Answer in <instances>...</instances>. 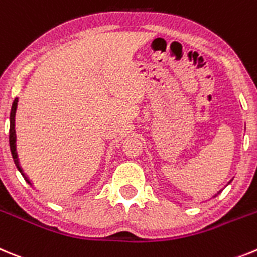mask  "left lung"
<instances>
[{"mask_svg":"<svg viewBox=\"0 0 257 257\" xmlns=\"http://www.w3.org/2000/svg\"><path fill=\"white\" fill-rule=\"evenodd\" d=\"M244 129H246V128H244ZM232 180H233V178H232V179L229 180V182H228V183H226V186H228V184H230V182H232ZM226 186H225V187H226ZM225 187H224V188H225ZM224 188H223V189H224ZM223 189H219V191L216 192V193H215V195H212V196H211V198L216 197V196H218L219 193H221V191H223ZM169 200H170V198H169ZM205 201H206V200H202V201H201V202H205ZM173 202H175V203H179V201H177V200H174V198H173Z\"/></svg>","mask_w":257,"mask_h":257,"instance_id":"left-lung-1","label":"left lung"}]
</instances>
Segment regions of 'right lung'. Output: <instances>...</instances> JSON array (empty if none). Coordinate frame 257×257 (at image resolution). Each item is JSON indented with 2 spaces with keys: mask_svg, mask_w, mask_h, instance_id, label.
I'll use <instances>...</instances> for the list:
<instances>
[{
  "mask_svg": "<svg viewBox=\"0 0 257 257\" xmlns=\"http://www.w3.org/2000/svg\"><path fill=\"white\" fill-rule=\"evenodd\" d=\"M18 102H19V98L16 97L15 100H14L13 106H11V112H10V132H9V142H10V150H11V155H13V159H14V163H15V166L18 168L22 175L24 177V179L27 180V183L29 186L33 187L32 184L31 179L27 177V174L24 173L23 170L22 165H20V161H19V156H18V151H16V133H15V115H16V108H18ZM34 188V187H33Z\"/></svg>",
  "mask_w": 257,
  "mask_h": 257,
  "instance_id": "add662e5",
  "label": "right lung"
}]
</instances>
